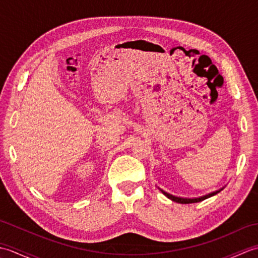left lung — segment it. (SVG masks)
Returning <instances> with one entry per match:
<instances>
[{"label":"left lung","instance_id":"1","mask_svg":"<svg viewBox=\"0 0 258 258\" xmlns=\"http://www.w3.org/2000/svg\"><path fill=\"white\" fill-rule=\"evenodd\" d=\"M224 188H225V186H224V187H222V188H220V189L215 190V191H212V193H208V194H206V195H203V196H200V197H191V199H188V197H180V196L172 195V194H169V193H167V191L163 190L162 188L158 187V189H160V190L162 191V193L167 197V199L172 200L173 202L179 203V204H191V203H199V202H202V201H204V200H206V199H210V197H212V196H214V195L218 194V193H220V191L223 190Z\"/></svg>","mask_w":258,"mask_h":258}]
</instances>
